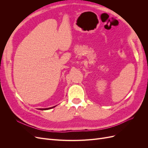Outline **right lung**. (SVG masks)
Here are the masks:
<instances>
[{
  "label": "right lung",
  "mask_w": 148,
  "mask_h": 148,
  "mask_svg": "<svg viewBox=\"0 0 148 148\" xmlns=\"http://www.w3.org/2000/svg\"><path fill=\"white\" fill-rule=\"evenodd\" d=\"M56 106H53V107H49V108H46V109H39V110H48V109H52L53 108V107H55Z\"/></svg>",
  "instance_id": "1"
}]
</instances>
